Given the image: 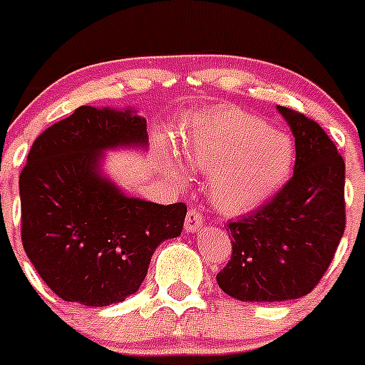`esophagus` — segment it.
I'll list each match as a JSON object with an SVG mask.
<instances>
[{
    "label": "esophagus",
    "instance_id": "1",
    "mask_svg": "<svg viewBox=\"0 0 365 365\" xmlns=\"http://www.w3.org/2000/svg\"><path fill=\"white\" fill-rule=\"evenodd\" d=\"M185 228L186 232L190 233H197L200 228H202V215H200L199 210L195 208L188 210V213H186V220H185Z\"/></svg>",
    "mask_w": 365,
    "mask_h": 365
}]
</instances>
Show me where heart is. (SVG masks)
<instances>
[{
	"instance_id": "b5f03b06",
	"label": "heart",
	"mask_w": 365,
	"mask_h": 365,
	"mask_svg": "<svg viewBox=\"0 0 365 365\" xmlns=\"http://www.w3.org/2000/svg\"><path fill=\"white\" fill-rule=\"evenodd\" d=\"M180 148L193 168L210 172V199L224 213L264 205L289 180L295 166L292 137L235 108L193 113L180 132ZM160 163L185 182L186 168L170 150L160 152Z\"/></svg>"
}]
</instances>
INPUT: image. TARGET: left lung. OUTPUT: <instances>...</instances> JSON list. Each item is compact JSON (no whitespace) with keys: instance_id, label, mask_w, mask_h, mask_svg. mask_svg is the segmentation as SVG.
I'll use <instances>...</instances> for the list:
<instances>
[{"instance_id":"1","label":"left lung","mask_w":365,"mask_h":365,"mask_svg":"<svg viewBox=\"0 0 365 365\" xmlns=\"http://www.w3.org/2000/svg\"><path fill=\"white\" fill-rule=\"evenodd\" d=\"M295 137L293 177L267 205L228 224L232 260L217 284L242 302L307 295L329 267L346 228V165L319 123L277 106Z\"/></svg>"}]
</instances>
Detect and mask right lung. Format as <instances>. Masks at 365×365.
I'll use <instances>...</instances> for the list:
<instances>
[{
	"label": "right lung",
	"instance_id": "right-lung-1",
	"mask_svg": "<svg viewBox=\"0 0 365 365\" xmlns=\"http://www.w3.org/2000/svg\"><path fill=\"white\" fill-rule=\"evenodd\" d=\"M115 148H148L145 117L79 106L36 139L19 175L23 248L66 302H123L157 246L182 232L186 205L130 197L103 173L105 152Z\"/></svg>",
	"mask_w": 365,
	"mask_h": 365
}]
</instances>
